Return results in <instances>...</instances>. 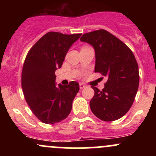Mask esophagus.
Segmentation results:
<instances>
[{
	"instance_id": "obj_1",
	"label": "esophagus",
	"mask_w": 156,
	"mask_h": 156,
	"mask_svg": "<svg viewBox=\"0 0 156 156\" xmlns=\"http://www.w3.org/2000/svg\"><path fill=\"white\" fill-rule=\"evenodd\" d=\"M79 85H80V89H82L85 88V87H87V86L84 85V84H83V83H80Z\"/></svg>"
}]
</instances>
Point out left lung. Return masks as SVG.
I'll list each match as a JSON object with an SVG mask.
<instances>
[{
  "label": "left lung",
  "mask_w": 156,
  "mask_h": 156,
  "mask_svg": "<svg viewBox=\"0 0 156 156\" xmlns=\"http://www.w3.org/2000/svg\"><path fill=\"white\" fill-rule=\"evenodd\" d=\"M80 39L94 48V72L108 77L103 90L92 87L91 110L101 120H117L129 111L137 93L139 73L135 56L124 42L105 30L84 34Z\"/></svg>",
  "instance_id": "8db88e82"
}]
</instances>
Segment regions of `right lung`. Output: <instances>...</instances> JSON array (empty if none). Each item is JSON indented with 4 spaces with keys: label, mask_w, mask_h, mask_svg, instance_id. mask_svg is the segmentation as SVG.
Listing matches in <instances>:
<instances>
[{
    "label": "right lung",
    "mask_w": 156,
    "mask_h": 156,
    "mask_svg": "<svg viewBox=\"0 0 156 156\" xmlns=\"http://www.w3.org/2000/svg\"><path fill=\"white\" fill-rule=\"evenodd\" d=\"M80 36L48 32L36 42L26 57L21 76L23 94L31 112L45 124L66 119L79 91L76 81L56 87L55 72L62 67L67 51Z\"/></svg>",
    "instance_id": "right-lung-1"
}]
</instances>
